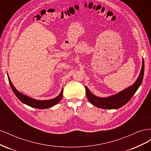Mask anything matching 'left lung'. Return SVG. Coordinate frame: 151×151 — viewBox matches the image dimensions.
I'll return each mask as SVG.
<instances>
[{
  "instance_id": "left-lung-1",
  "label": "left lung",
  "mask_w": 151,
  "mask_h": 151,
  "mask_svg": "<svg viewBox=\"0 0 151 151\" xmlns=\"http://www.w3.org/2000/svg\"><path fill=\"white\" fill-rule=\"evenodd\" d=\"M144 74V62L142 58V65L137 79L129 88L108 97H99L91 93L87 86H85L86 96L89 102L94 106L102 109H118L122 107L130 101L142 84Z\"/></svg>"
}]
</instances>
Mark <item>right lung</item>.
<instances>
[{
  "mask_svg": "<svg viewBox=\"0 0 151 151\" xmlns=\"http://www.w3.org/2000/svg\"><path fill=\"white\" fill-rule=\"evenodd\" d=\"M7 77H8L9 82V84L11 86V88H12L14 93L15 95L16 96V97L19 99L22 103H23L26 105H28V106L31 107L38 108V109H47L50 107H52L55 106V104H57V103H58L60 101V100L62 98L63 88L62 89L60 94H59L56 98L52 99L38 100V99L30 98L29 96H27L26 95L22 94V93L19 92L17 89H16V88L12 84L8 74H7Z\"/></svg>",
  "mask_w": 151,
  "mask_h": 151,
  "instance_id": "1",
  "label": "right lung"
}]
</instances>
